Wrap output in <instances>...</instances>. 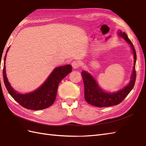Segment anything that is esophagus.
<instances>
[{
  "label": "esophagus",
  "instance_id": "34e87169",
  "mask_svg": "<svg viewBox=\"0 0 146 146\" xmlns=\"http://www.w3.org/2000/svg\"><path fill=\"white\" fill-rule=\"evenodd\" d=\"M82 65L81 62L79 61H74L72 62V66L74 69H77L78 67H80Z\"/></svg>",
  "mask_w": 146,
  "mask_h": 146
}]
</instances>
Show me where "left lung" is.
<instances>
[{"instance_id":"obj_1","label":"left lung","mask_w":146,"mask_h":146,"mask_svg":"<svg viewBox=\"0 0 146 146\" xmlns=\"http://www.w3.org/2000/svg\"><path fill=\"white\" fill-rule=\"evenodd\" d=\"M119 35L131 45V48L133 50L135 61H134V66L131 80L127 86H126L123 89L119 90V92L111 93H106L98 86L96 80L94 79V78L91 75L85 71H82V76L84 84L85 99L88 104L96 106V107H109V106L120 104L131 91L135 84L136 78V72L135 70L136 61V50L127 34L125 33H121V31H120Z\"/></svg>"}]
</instances>
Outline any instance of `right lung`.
I'll return each instance as SVG.
<instances>
[{
	"instance_id": "right-lung-1",
	"label": "right lung",
	"mask_w": 146,
	"mask_h": 146,
	"mask_svg": "<svg viewBox=\"0 0 146 146\" xmlns=\"http://www.w3.org/2000/svg\"><path fill=\"white\" fill-rule=\"evenodd\" d=\"M9 49V48L7 49L6 53ZM6 54L3 62V77L5 87L11 97L23 108L33 111L44 109L52 106L56 99L59 84L67 75L71 72L72 66L66 65L55 68L40 87L33 92L20 94L15 91L8 81L5 65Z\"/></svg>"
}]
</instances>
